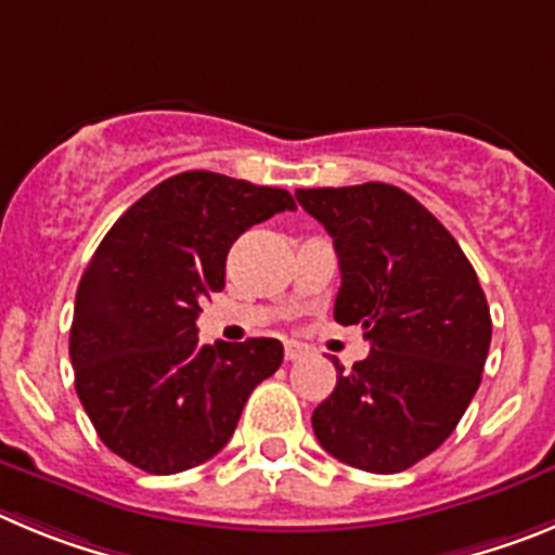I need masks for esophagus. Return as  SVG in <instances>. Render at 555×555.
Returning <instances> with one entry per match:
<instances>
[{
	"label": "esophagus",
	"mask_w": 555,
	"mask_h": 555,
	"mask_svg": "<svg viewBox=\"0 0 555 555\" xmlns=\"http://www.w3.org/2000/svg\"><path fill=\"white\" fill-rule=\"evenodd\" d=\"M304 357H307V348L298 346V343H287V346H284V359H287V362H298V359Z\"/></svg>",
	"instance_id": "obj_1"
}]
</instances>
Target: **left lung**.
Instances as JSON below:
<instances>
[{"mask_svg":"<svg viewBox=\"0 0 555 555\" xmlns=\"http://www.w3.org/2000/svg\"><path fill=\"white\" fill-rule=\"evenodd\" d=\"M339 259L334 321L362 326L367 359H334L337 387L312 412L323 451L367 473H401L437 451L481 384L487 296L453 234L384 182L296 191Z\"/></svg>","mask_w":555,"mask_h":555,"instance_id":"left-lung-1","label":"left lung"}]
</instances>
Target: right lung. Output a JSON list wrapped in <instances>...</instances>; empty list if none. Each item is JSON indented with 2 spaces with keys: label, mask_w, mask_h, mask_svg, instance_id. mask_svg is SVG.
I'll list each match as a JSON object with an SVG mask.
<instances>
[{
  "label": "right lung",
  "mask_w": 555,
  "mask_h": 555,
  "mask_svg": "<svg viewBox=\"0 0 555 555\" xmlns=\"http://www.w3.org/2000/svg\"><path fill=\"white\" fill-rule=\"evenodd\" d=\"M284 209L296 202L282 188L184 171L104 234L77 287L68 353L85 412L124 462L154 476L207 462L279 371V339L202 346L196 318L223 289L232 243Z\"/></svg>",
  "instance_id": "right-lung-1"
}]
</instances>
